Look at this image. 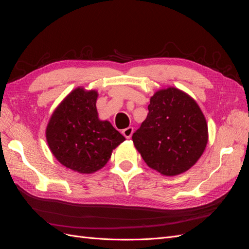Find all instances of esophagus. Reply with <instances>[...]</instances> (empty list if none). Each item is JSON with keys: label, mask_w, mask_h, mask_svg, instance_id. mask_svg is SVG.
<instances>
[{"label": "esophagus", "mask_w": 249, "mask_h": 249, "mask_svg": "<svg viewBox=\"0 0 249 249\" xmlns=\"http://www.w3.org/2000/svg\"><path fill=\"white\" fill-rule=\"evenodd\" d=\"M133 127L132 126H129V127H126V129H124V130H123V135L126 138V139H130L131 137H132V134H133Z\"/></svg>", "instance_id": "1"}]
</instances>
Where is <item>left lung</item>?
Returning <instances> with one entry per match:
<instances>
[{
    "label": "left lung",
    "mask_w": 249,
    "mask_h": 249,
    "mask_svg": "<svg viewBox=\"0 0 249 249\" xmlns=\"http://www.w3.org/2000/svg\"><path fill=\"white\" fill-rule=\"evenodd\" d=\"M147 166L165 177L189 170L209 140L205 115L193 97L176 87L150 97L148 114L132 136Z\"/></svg>",
    "instance_id": "left-lung-1"
}]
</instances>
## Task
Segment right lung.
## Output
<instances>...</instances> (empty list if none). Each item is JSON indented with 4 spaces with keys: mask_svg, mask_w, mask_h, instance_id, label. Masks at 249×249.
<instances>
[{
    "mask_svg": "<svg viewBox=\"0 0 249 249\" xmlns=\"http://www.w3.org/2000/svg\"><path fill=\"white\" fill-rule=\"evenodd\" d=\"M96 90L77 87L53 112L46 129L50 150L58 162L90 175L102 169L125 138L96 109Z\"/></svg>",
    "mask_w": 249,
    "mask_h": 249,
    "instance_id": "right-lung-1",
    "label": "right lung"
}]
</instances>
